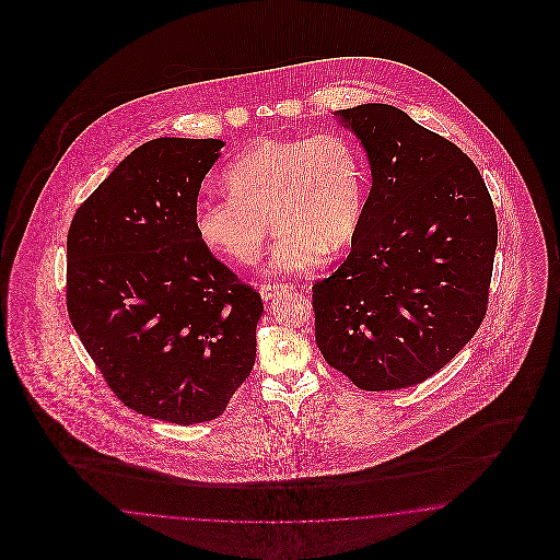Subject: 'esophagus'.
<instances>
[{"label":"esophagus","mask_w":560,"mask_h":560,"mask_svg":"<svg viewBox=\"0 0 560 560\" xmlns=\"http://www.w3.org/2000/svg\"><path fill=\"white\" fill-rule=\"evenodd\" d=\"M291 289H293L291 283H262L260 285V295H262V300H272L275 295H279L283 291H291Z\"/></svg>","instance_id":"34e87169"}]
</instances>
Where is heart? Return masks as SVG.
<instances>
[{"label": "heart", "instance_id": "1", "mask_svg": "<svg viewBox=\"0 0 560 560\" xmlns=\"http://www.w3.org/2000/svg\"><path fill=\"white\" fill-rule=\"evenodd\" d=\"M225 185L230 192L197 203L195 230L237 265L258 262L275 221L272 267L314 271L353 242L363 220L365 162L340 131L258 139L228 166Z\"/></svg>", "mask_w": 560, "mask_h": 560}]
</instances>
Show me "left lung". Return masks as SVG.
Segmentation results:
<instances>
[{
    "mask_svg": "<svg viewBox=\"0 0 560 560\" xmlns=\"http://www.w3.org/2000/svg\"><path fill=\"white\" fill-rule=\"evenodd\" d=\"M372 164L347 260L312 288L316 345L361 390L440 372L487 316L497 215L475 162L388 104L337 113Z\"/></svg>",
    "mask_w": 560,
    "mask_h": 560,
    "instance_id": "left-lung-1",
    "label": "left lung"
}]
</instances>
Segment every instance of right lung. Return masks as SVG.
<instances>
[{
  "label": "right lung",
  "instance_id": "obj_1",
  "mask_svg": "<svg viewBox=\"0 0 560 560\" xmlns=\"http://www.w3.org/2000/svg\"><path fill=\"white\" fill-rule=\"evenodd\" d=\"M221 148L180 137L139 145L69 225V320L120 402L168 423L218 419L255 365L260 293L195 230Z\"/></svg>",
  "mask_w": 560,
  "mask_h": 560
}]
</instances>
